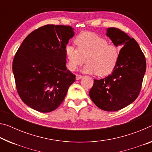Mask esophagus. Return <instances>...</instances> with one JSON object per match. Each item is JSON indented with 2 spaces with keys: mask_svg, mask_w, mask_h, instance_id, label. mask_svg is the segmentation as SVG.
Listing matches in <instances>:
<instances>
[{
  "mask_svg": "<svg viewBox=\"0 0 152 152\" xmlns=\"http://www.w3.org/2000/svg\"><path fill=\"white\" fill-rule=\"evenodd\" d=\"M83 76L81 75H79V74H76V80H80V79H81L82 78H83Z\"/></svg>",
  "mask_w": 152,
  "mask_h": 152,
  "instance_id": "obj_1",
  "label": "esophagus"
}]
</instances>
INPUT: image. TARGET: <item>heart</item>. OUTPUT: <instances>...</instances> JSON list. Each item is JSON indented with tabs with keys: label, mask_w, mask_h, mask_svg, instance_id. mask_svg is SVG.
Returning <instances> with one entry per match:
<instances>
[{
	"label": "heart",
	"mask_w": 152,
	"mask_h": 152,
	"mask_svg": "<svg viewBox=\"0 0 152 152\" xmlns=\"http://www.w3.org/2000/svg\"><path fill=\"white\" fill-rule=\"evenodd\" d=\"M73 46L67 45L65 49L67 67L75 71L78 66L86 64L82 72L85 74L105 76L114 70L119 58L118 49L108 44L105 38L93 32L80 34L76 38Z\"/></svg>",
	"instance_id": "b5f03b06"
}]
</instances>
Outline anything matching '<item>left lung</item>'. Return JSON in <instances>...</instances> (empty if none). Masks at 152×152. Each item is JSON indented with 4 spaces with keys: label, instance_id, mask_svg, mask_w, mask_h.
Segmentation results:
<instances>
[{
    "label": "left lung",
    "instance_id": "obj_1",
    "mask_svg": "<svg viewBox=\"0 0 152 152\" xmlns=\"http://www.w3.org/2000/svg\"><path fill=\"white\" fill-rule=\"evenodd\" d=\"M105 34L115 47L122 48L112 73L100 80L94 79L89 96L101 110L115 112L130 105L138 97L146 61L138 43L123 31L109 28Z\"/></svg>",
    "mask_w": 152,
    "mask_h": 152
}]
</instances>
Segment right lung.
<instances>
[{"mask_svg": "<svg viewBox=\"0 0 152 152\" xmlns=\"http://www.w3.org/2000/svg\"><path fill=\"white\" fill-rule=\"evenodd\" d=\"M75 34L69 26H43L21 43L13 61L16 88L31 108L46 113L63 102L76 76L67 69L65 49Z\"/></svg>", "mask_w": 152, "mask_h": 152, "instance_id": "obj_1", "label": "right lung"}]
</instances>
